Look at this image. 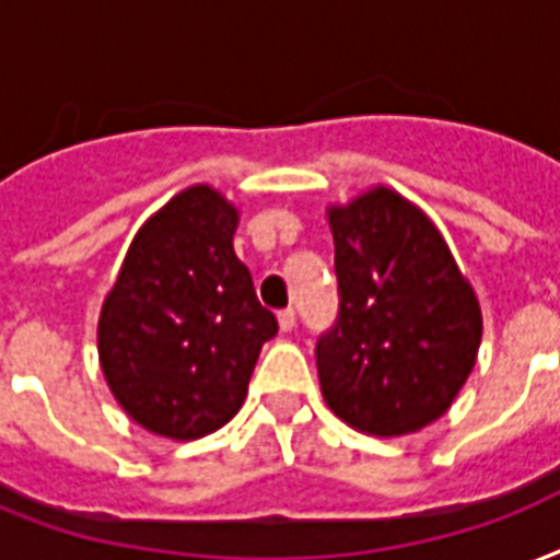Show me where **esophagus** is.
<instances>
[{"instance_id": "34e87169", "label": "esophagus", "mask_w": 560, "mask_h": 560, "mask_svg": "<svg viewBox=\"0 0 560 560\" xmlns=\"http://www.w3.org/2000/svg\"><path fill=\"white\" fill-rule=\"evenodd\" d=\"M293 326H296V314L293 311H279V328L281 331H293Z\"/></svg>"}]
</instances>
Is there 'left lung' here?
<instances>
[{"instance_id": "8db88e82", "label": "left lung", "mask_w": 560, "mask_h": 560, "mask_svg": "<svg viewBox=\"0 0 560 560\" xmlns=\"http://www.w3.org/2000/svg\"><path fill=\"white\" fill-rule=\"evenodd\" d=\"M340 290L317 343L323 399L373 438H405L450 411L481 347V305L420 205L387 185L326 208Z\"/></svg>"}]
</instances>
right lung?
<instances>
[{"label": "right lung", "mask_w": 560, "mask_h": 560, "mask_svg": "<svg viewBox=\"0 0 560 560\" xmlns=\"http://www.w3.org/2000/svg\"><path fill=\"white\" fill-rule=\"evenodd\" d=\"M241 208L190 185L140 225L102 299L96 349L108 390L147 432L196 441L241 411L279 323L234 255Z\"/></svg>", "instance_id": "1"}]
</instances>
